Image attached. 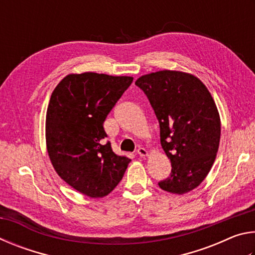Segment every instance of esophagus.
<instances>
[{
  "label": "esophagus",
  "mask_w": 255,
  "mask_h": 255,
  "mask_svg": "<svg viewBox=\"0 0 255 255\" xmlns=\"http://www.w3.org/2000/svg\"><path fill=\"white\" fill-rule=\"evenodd\" d=\"M137 154L139 155L140 157H145L147 156V150H146L144 147H139L137 149Z\"/></svg>",
  "instance_id": "esophagus-1"
}]
</instances>
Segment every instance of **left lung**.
<instances>
[{"mask_svg":"<svg viewBox=\"0 0 255 255\" xmlns=\"http://www.w3.org/2000/svg\"><path fill=\"white\" fill-rule=\"evenodd\" d=\"M135 84L143 90L159 124L161 145L171 161L164 191L183 195L197 188L215 162L221 140V118L205 84L191 74L159 71Z\"/></svg>","mask_w":255,"mask_h":255,"instance_id":"obj_1","label":"left lung"}]
</instances>
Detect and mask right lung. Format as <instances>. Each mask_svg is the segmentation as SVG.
Here are the masks:
<instances>
[{
  "instance_id": "obj_1",
  "label": "right lung",
  "mask_w": 255,
  "mask_h": 255,
  "mask_svg": "<svg viewBox=\"0 0 255 255\" xmlns=\"http://www.w3.org/2000/svg\"><path fill=\"white\" fill-rule=\"evenodd\" d=\"M132 80L92 72L71 74L51 93L46 115L49 158L60 178L85 196L109 195L130 162L106 141L103 123Z\"/></svg>"
}]
</instances>
